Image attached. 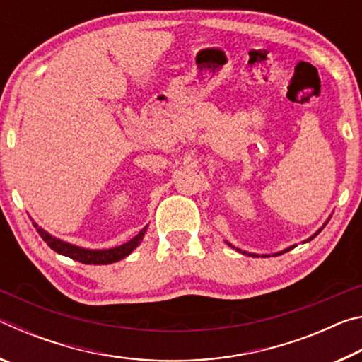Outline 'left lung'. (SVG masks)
<instances>
[{"mask_svg":"<svg viewBox=\"0 0 362 362\" xmlns=\"http://www.w3.org/2000/svg\"><path fill=\"white\" fill-rule=\"evenodd\" d=\"M330 217H332V216H329V218ZM329 218L326 220V222H324L322 223V226H321V228L320 230H317L316 233H315V235H311L310 238H308V240H305L303 243H308V241H311V240H313V238L315 236H317V235H320V231L324 228V226H326V223L329 222ZM226 244H228V246L230 247H233V249H236L238 250V252H240V254H243V255H249V257H260V254H254V252H247V250H243V249H240V247H235V246H233V244L231 243H228V241H225ZM297 246V244H293V246H291V247H287V249H284V250H279V252H274L273 255H281V254H284V252H287V250H291V249H293V247H296ZM262 257H269V254H262Z\"/></svg>","mask_w":362,"mask_h":362,"instance_id":"obj_1","label":"left lung"}]
</instances>
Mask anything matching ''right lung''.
I'll list each match as a JSON object with an SVG mask.
<instances>
[{
  "instance_id": "add662e5",
  "label": "right lung",
  "mask_w": 362,
  "mask_h": 362,
  "mask_svg": "<svg viewBox=\"0 0 362 362\" xmlns=\"http://www.w3.org/2000/svg\"><path fill=\"white\" fill-rule=\"evenodd\" d=\"M36 231L40 233V236L46 241V244L52 250H56L57 254H62L65 257H70V259L86 263V265H108V263H115L124 259V257L129 255L134 249H136L140 243H142L146 228L148 225H145L142 230H140L136 236L132 238L124 244L116 247H110V249H86L81 246H76V244H71L69 241L60 240L57 236H52L51 233H47L45 228L33 222Z\"/></svg>"
}]
</instances>
